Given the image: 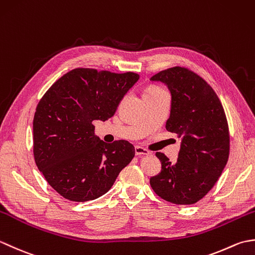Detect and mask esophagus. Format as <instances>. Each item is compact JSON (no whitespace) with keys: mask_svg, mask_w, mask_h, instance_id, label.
<instances>
[{"mask_svg":"<svg viewBox=\"0 0 255 255\" xmlns=\"http://www.w3.org/2000/svg\"><path fill=\"white\" fill-rule=\"evenodd\" d=\"M134 153H136V155H149V154H151L149 150L140 147V145H136V147H134Z\"/></svg>","mask_w":255,"mask_h":255,"instance_id":"obj_1","label":"esophagus"}]
</instances>
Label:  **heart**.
Here are the masks:
<instances>
[{
    "label": "heart",
    "mask_w": 255,
    "mask_h": 255,
    "mask_svg": "<svg viewBox=\"0 0 255 255\" xmlns=\"http://www.w3.org/2000/svg\"><path fill=\"white\" fill-rule=\"evenodd\" d=\"M163 90H162L161 88H159V86H149V88L145 90L144 94H151V93H158V92H162Z\"/></svg>",
    "instance_id": "heart-1"
}]
</instances>
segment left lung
<instances>
[{"instance_id":"obj_1","label":"left lung","mask_w":255,"mask_h":255,"mask_svg":"<svg viewBox=\"0 0 255 255\" xmlns=\"http://www.w3.org/2000/svg\"><path fill=\"white\" fill-rule=\"evenodd\" d=\"M171 92L167 131L182 138L175 163L161 152L162 169L150 185L162 199L176 205L197 203L214 187L229 158L228 122L213 88L191 70L174 67L154 74Z\"/></svg>"}]
</instances>
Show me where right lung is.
<instances>
[{"mask_svg": "<svg viewBox=\"0 0 255 255\" xmlns=\"http://www.w3.org/2000/svg\"><path fill=\"white\" fill-rule=\"evenodd\" d=\"M139 80L133 72L78 68L53 83L36 107L34 158L46 181L72 202L99 198L130 163L134 148L126 140L106 143L94 134V121L115 114Z\"/></svg>", "mask_w": 255, "mask_h": 255, "instance_id": "obj_1", "label": "right lung"}]
</instances>
